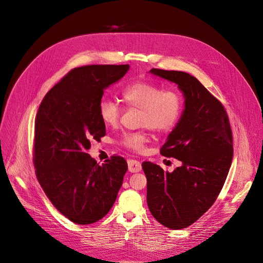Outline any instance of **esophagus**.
<instances>
[{"label":"esophagus","mask_w":263,"mask_h":263,"mask_svg":"<svg viewBox=\"0 0 263 263\" xmlns=\"http://www.w3.org/2000/svg\"><path fill=\"white\" fill-rule=\"evenodd\" d=\"M128 166H129V171L131 173H137L141 171V164L139 161L134 160V159H129L128 160Z\"/></svg>","instance_id":"34e87169"}]
</instances>
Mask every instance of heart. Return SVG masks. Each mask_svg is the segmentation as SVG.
Masks as SVG:
<instances>
[{
    "label": "heart",
    "mask_w": 263,
    "mask_h": 263,
    "mask_svg": "<svg viewBox=\"0 0 263 263\" xmlns=\"http://www.w3.org/2000/svg\"><path fill=\"white\" fill-rule=\"evenodd\" d=\"M124 102L130 107L141 109L140 126H146L157 132L171 131L178 123L182 109L183 99L175 89H163L161 86L147 82L136 81L128 84L122 91ZM122 107L109 99L101 100L99 115L108 127L119 124ZM147 142L145 132H126L122 135L121 143L131 151L141 153Z\"/></svg>",
    "instance_id": "b5f03b06"
}]
</instances>
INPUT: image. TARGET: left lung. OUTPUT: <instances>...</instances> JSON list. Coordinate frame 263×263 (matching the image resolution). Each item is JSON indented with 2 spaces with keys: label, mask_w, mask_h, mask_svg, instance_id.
<instances>
[{
  "label": "left lung",
  "mask_w": 263,
  "mask_h": 263,
  "mask_svg": "<svg viewBox=\"0 0 263 263\" xmlns=\"http://www.w3.org/2000/svg\"><path fill=\"white\" fill-rule=\"evenodd\" d=\"M155 76L174 82L184 96V110L160 148L182 165L164 172L143 162L146 202L152 215L168 229H183L198 220L215 202L233 158V138L222 104L190 73L152 68Z\"/></svg>",
  "instance_id": "left-lung-1"
}]
</instances>
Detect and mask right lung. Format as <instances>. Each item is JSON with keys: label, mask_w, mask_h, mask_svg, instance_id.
Here are the masks:
<instances>
[{"label": "right lung", "mask_w": 263, "mask_h": 263, "mask_svg": "<svg viewBox=\"0 0 263 263\" xmlns=\"http://www.w3.org/2000/svg\"><path fill=\"white\" fill-rule=\"evenodd\" d=\"M130 65H85L71 69L45 96L35 119V174L49 200L74 223L103 218L114 206L128 170L112 156L100 165L89 156L90 140L105 136L99 115L104 89Z\"/></svg>", "instance_id": "right-lung-1"}]
</instances>
